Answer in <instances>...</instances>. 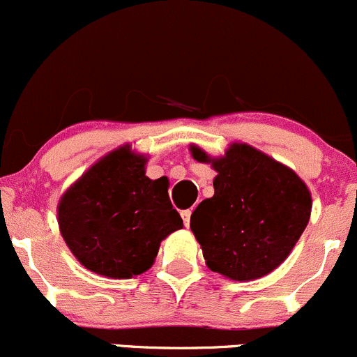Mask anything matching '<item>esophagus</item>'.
<instances>
[{
  "instance_id": "1",
  "label": "esophagus",
  "mask_w": 357,
  "mask_h": 357,
  "mask_svg": "<svg viewBox=\"0 0 357 357\" xmlns=\"http://www.w3.org/2000/svg\"><path fill=\"white\" fill-rule=\"evenodd\" d=\"M181 217H183V220H185V226L188 227V226H190V217H191V210H183V212H181Z\"/></svg>"
}]
</instances>
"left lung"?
<instances>
[{"label": "left lung", "instance_id": "8db88e82", "mask_svg": "<svg viewBox=\"0 0 357 357\" xmlns=\"http://www.w3.org/2000/svg\"><path fill=\"white\" fill-rule=\"evenodd\" d=\"M198 162L217 171L212 198L191 213L190 227L207 267L232 280L267 275L289 257L311 213V195L292 169L246 144L212 159L191 145Z\"/></svg>", "mask_w": 357, "mask_h": 357}]
</instances>
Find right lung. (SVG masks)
I'll use <instances>...</instances> for the list:
<instances>
[{
	"mask_svg": "<svg viewBox=\"0 0 357 357\" xmlns=\"http://www.w3.org/2000/svg\"><path fill=\"white\" fill-rule=\"evenodd\" d=\"M145 162L130 145L112 150L59 200L63 239L90 272L111 279L140 275L152 267L160 241L183 227L167 178H147Z\"/></svg>",
	"mask_w": 357,
	"mask_h": 357,
	"instance_id": "add662e5",
	"label": "right lung"
}]
</instances>
